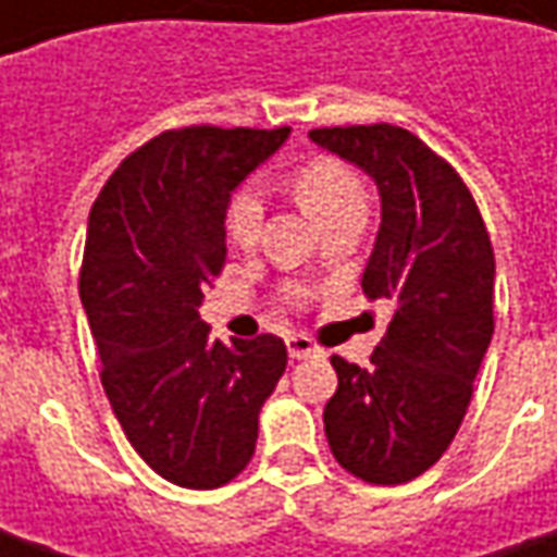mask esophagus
Wrapping results in <instances>:
<instances>
[{
    "instance_id": "obj_1",
    "label": "esophagus",
    "mask_w": 557,
    "mask_h": 557,
    "mask_svg": "<svg viewBox=\"0 0 557 557\" xmlns=\"http://www.w3.org/2000/svg\"><path fill=\"white\" fill-rule=\"evenodd\" d=\"M288 354L290 359H307V356L319 354V347L312 344V337H307V334H290Z\"/></svg>"
}]
</instances>
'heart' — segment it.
<instances>
[{
  "label": "heart",
  "instance_id": "heart-1",
  "mask_svg": "<svg viewBox=\"0 0 557 557\" xmlns=\"http://www.w3.org/2000/svg\"><path fill=\"white\" fill-rule=\"evenodd\" d=\"M294 191L319 225H329L347 210H366V188L359 183V176L347 163L334 161V158H312L304 166H297ZM263 216H267L263 191L257 185L235 188L228 203H225L223 216L228 245L238 247V250H250L260 242ZM282 297L290 307H304L310 300V290L304 285H285Z\"/></svg>",
  "mask_w": 557,
  "mask_h": 557
}]
</instances>
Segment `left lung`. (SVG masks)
<instances>
[{"label": "left lung", "mask_w": 557, "mask_h": 557, "mask_svg": "<svg viewBox=\"0 0 557 557\" xmlns=\"http://www.w3.org/2000/svg\"><path fill=\"white\" fill-rule=\"evenodd\" d=\"M310 139L377 185L381 228L362 294L394 304L369 369L332 356L325 437L359 481H416L456 437L496 329L490 232L453 163L416 133L372 123L322 126Z\"/></svg>", "instance_id": "1"}]
</instances>
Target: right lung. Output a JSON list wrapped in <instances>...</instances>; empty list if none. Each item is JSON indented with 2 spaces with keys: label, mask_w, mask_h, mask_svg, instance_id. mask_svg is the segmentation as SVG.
I'll return each mask as SVG.
<instances>
[{
  "label": "right lung",
  "mask_w": 557,
  "mask_h": 557,
  "mask_svg": "<svg viewBox=\"0 0 557 557\" xmlns=\"http://www.w3.org/2000/svg\"><path fill=\"white\" fill-rule=\"evenodd\" d=\"M288 133L166 129L120 161L89 213L79 300L104 394L148 468L185 490H213L245 471L260 406L288 366L282 337L225 347L198 315L225 267L232 188Z\"/></svg>",
  "instance_id": "1"
}]
</instances>
